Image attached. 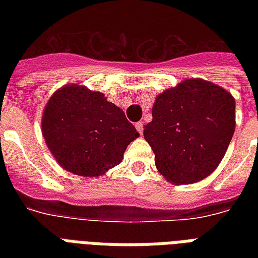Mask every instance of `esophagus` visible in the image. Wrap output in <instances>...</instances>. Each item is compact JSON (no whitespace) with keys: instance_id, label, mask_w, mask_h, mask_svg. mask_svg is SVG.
<instances>
[{"instance_id":"1","label":"esophagus","mask_w":258,"mask_h":258,"mask_svg":"<svg viewBox=\"0 0 258 258\" xmlns=\"http://www.w3.org/2000/svg\"><path fill=\"white\" fill-rule=\"evenodd\" d=\"M135 127H137L138 133L142 135V133H143V123H142V121H138L137 124H135Z\"/></svg>"}]
</instances>
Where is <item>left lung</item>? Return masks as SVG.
<instances>
[{"label":"left lung","instance_id":"left-lung-1","mask_svg":"<svg viewBox=\"0 0 258 258\" xmlns=\"http://www.w3.org/2000/svg\"><path fill=\"white\" fill-rule=\"evenodd\" d=\"M236 127V101L229 92L201 79L184 80L157 97L153 120L143 130L166 179L196 183L224 158Z\"/></svg>","mask_w":258,"mask_h":258}]
</instances>
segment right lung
Returning a JSON list of instances; mask_svg holds the SVG:
<instances>
[{"instance_id": "add662e5", "label": "right lung", "mask_w": 258, "mask_h": 258, "mask_svg": "<svg viewBox=\"0 0 258 258\" xmlns=\"http://www.w3.org/2000/svg\"><path fill=\"white\" fill-rule=\"evenodd\" d=\"M42 135L62 169L99 176L123 159L139 133L119 107L100 92L70 84L50 97L42 115Z\"/></svg>"}]
</instances>
